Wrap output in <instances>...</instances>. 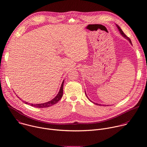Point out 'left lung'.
I'll return each mask as SVG.
<instances>
[{"label":"left lung","mask_w":147,"mask_h":147,"mask_svg":"<svg viewBox=\"0 0 147 147\" xmlns=\"http://www.w3.org/2000/svg\"><path fill=\"white\" fill-rule=\"evenodd\" d=\"M116 26H117V28H118L119 31H120V32L121 35L122 36H124V37L125 38H126V39H127L128 40H129V42H130V43H131V44H131V41L130 39V38H129L128 36H126V35H125V34H124V32H123V31L121 30V29L120 28V27H119V26L118 25H117V24H116ZM85 93H86V96H87V94H86V92H85ZM87 97H88V96H87ZM88 99L90 100V99H89V98H88ZM90 100V101H91V100ZM93 103H94V104H95V105H98V103H94V102H93Z\"/></svg>","instance_id":"left-lung-1"}]
</instances>
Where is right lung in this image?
Here are the masks:
<instances>
[{
    "mask_svg": "<svg viewBox=\"0 0 147 147\" xmlns=\"http://www.w3.org/2000/svg\"><path fill=\"white\" fill-rule=\"evenodd\" d=\"M63 83H64V81H63L61 85V87L60 88V90L57 94V95L51 100L47 102L46 103H39V104H33V103H29L31 106L34 107H36V108H48L49 107H51L53 105H55V103H57L59 102V100L61 99V98L63 96ZM26 104H28V102H24Z\"/></svg>",
    "mask_w": 147,
    "mask_h": 147,
    "instance_id": "obj_1",
    "label": "right lung"
}]
</instances>
